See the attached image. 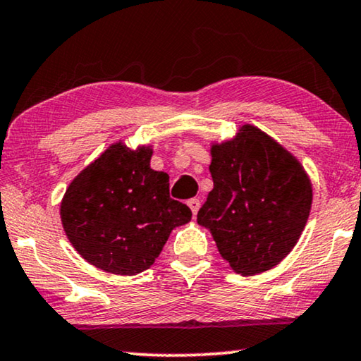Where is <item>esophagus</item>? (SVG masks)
Returning <instances> with one entry per match:
<instances>
[{
	"label": "esophagus",
	"instance_id": "esophagus-1",
	"mask_svg": "<svg viewBox=\"0 0 361 361\" xmlns=\"http://www.w3.org/2000/svg\"><path fill=\"white\" fill-rule=\"evenodd\" d=\"M188 207L191 209L192 215H196L197 211H199V207H201V202H199V199L192 197V199H190V201H188Z\"/></svg>",
	"mask_w": 361,
	"mask_h": 361
}]
</instances>
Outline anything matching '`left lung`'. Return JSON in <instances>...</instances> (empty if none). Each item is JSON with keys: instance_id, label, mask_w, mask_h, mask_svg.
Instances as JSON below:
<instances>
[{"instance_id": "obj_1", "label": "left lung", "mask_w": 361, "mask_h": 361, "mask_svg": "<svg viewBox=\"0 0 361 361\" xmlns=\"http://www.w3.org/2000/svg\"><path fill=\"white\" fill-rule=\"evenodd\" d=\"M214 188L197 212L224 261L241 276L277 266L308 222L313 185L300 160L255 125L211 142Z\"/></svg>"}]
</instances>
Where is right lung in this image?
Listing matches in <instances>:
<instances>
[{
    "instance_id": "add662e5",
    "label": "right lung",
    "mask_w": 361,
    "mask_h": 361,
    "mask_svg": "<svg viewBox=\"0 0 361 361\" xmlns=\"http://www.w3.org/2000/svg\"><path fill=\"white\" fill-rule=\"evenodd\" d=\"M152 146L113 142L74 178L60 217L69 243L89 264L136 276L157 259L171 230L191 211L170 197V176L150 169Z\"/></svg>"
}]
</instances>
